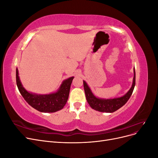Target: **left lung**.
I'll use <instances>...</instances> for the list:
<instances>
[{
    "mask_svg": "<svg viewBox=\"0 0 158 158\" xmlns=\"http://www.w3.org/2000/svg\"><path fill=\"white\" fill-rule=\"evenodd\" d=\"M135 80H136V75H135V70L134 69V78L133 82L131 89L128 90V92L124 95L123 96L120 98H113V99H102L95 97L91 91L90 88L88 85L87 83L83 81L84 83V88L86 98L87 102L89 103V106L92 109L96 110V111L100 112H106V113H113L114 112L118 109H120L125 105L129 98H131V95L133 92L134 88L135 86Z\"/></svg>",
    "mask_w": 158,
    "mask_h": 158,
    "instance_id": "obj_1",
    "label": "left lung"
}]
</instances>
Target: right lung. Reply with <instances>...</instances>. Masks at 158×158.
Instances as JSON below:
<instances>
[{
    "label": "right lung",
    "instance_id": "add662e5",
    "mask_svg": "<svg viewBox=\"0 0 158 158\" xmlns=\"http://www.w3.org/2000/svg\"><path fill=\"white\" fill-rule=\"evenodd\" d=\"M16 84L22 97L27 103L37 111L44 113H54L62 109L67 102L69 96L70 85L74 77L64 80L55 93L40 95L28 92L23 87L18 76V70L16 69Z\"/></svg>",
    "mask_w": 158,
    "mask_h": 158
}]
</instances>
